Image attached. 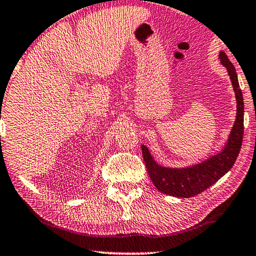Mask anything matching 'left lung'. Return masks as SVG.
Returning a JSON list of instances; mask_svg holds the SVG:
<instances>
[{
    "label": "left lung",
    "mask_w": 256,
    "mask_h": 256,
    "mask_svg": "<svg viewBox=\"0 0 256 256\" xmlns=\"http://www.w3.org/2000/svg\"><path fill=\"white\" fill-rule=\"evenodd\" d=\"M222 64L227 68L236 98V118L227 140L226 146L216 155L204 162L188 168H166L152 158L148 148L142 144V155L150 180L163 194L174 197L190 198L197 196L228 172L239 155L244 138V98L238 74L225 52H220Z\"/></svg>",
    "instance_id": "obj_1"
}]
</instances>
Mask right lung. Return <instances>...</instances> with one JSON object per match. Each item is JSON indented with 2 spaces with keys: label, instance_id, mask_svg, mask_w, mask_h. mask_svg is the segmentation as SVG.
I'll return each instance as SVG.
<instances>
[{
  "label": "right lung",
  "instance_id": "add662e5",
  "mask_svg": "<svg viewBox=\"0 0 256 256\" xmlns=\"http://www.w3.org/2000/svg\"><path fill=\"white\" fill-rule=\"evenodd\" d=\"M1 110H2V108H1Z\"/></svg>",
  "mask_w": 256,
  "mask_h": 256
}]
</instances>
